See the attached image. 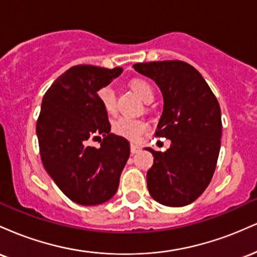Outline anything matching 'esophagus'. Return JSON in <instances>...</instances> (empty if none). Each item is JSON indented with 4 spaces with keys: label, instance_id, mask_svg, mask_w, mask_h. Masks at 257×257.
<instances>
[{
    "label": "esophagus",
    "instance_id": "esophagus-1",
    "mask_svg": "<svg viewBox=\"0 0 257 257\" xmlns=\"http://www.w3.org/2000/svg\"><path fill=\"white\" fill-rule=\"evenodd\" d=\"M139 151H140V146L135 145V144H132V145H131V152H132V155H135V153H138Z\"/></svg>",
    "mask_w": 257,
    "mask_h": 257
}]
</instances>
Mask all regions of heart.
Wrapping results in <instances>:
<instances>
[{
  "instance_id": "obj_1",
  "label": "heart",
  "mask_w": 257,
  "mask_h": 257,
  "mask_svg": "<svg viewBox=\"0 0 257 257\" xmlns=\"http://www.w3.org/2000/svg\"><path fill=\"white\" fill-rule=\"evenodd\" d=\"M131 87L139 98L146 104L151 102L155 98V90H153L152 85L144 79H135L131 83ZM98 96L104 110L107 113H114V111H116V95H114V90L112 89V87L110 85L102 87L98 91ZM146 131L147 124L144 120L126 118V117H120V118L114 120L113 124H112V132L114 134L128 139L131 141L138 140L140 135Z\"/></svg>"
}]
</instances>
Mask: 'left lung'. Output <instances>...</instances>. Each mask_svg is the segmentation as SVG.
<instances>
[{
  "mask_svg": "<svg viewBox=\"0 0 257 257\" xmlns=\"http://www.w3.org/2000/svg\"><path fill=\"white\" fill-rule=\"evenodd\" d=\"M157 83L163 112L155 135L172 141L166 152L153 155L147 188L156 202L184 206L194 202L210 184L221 146V110L216 96L192 65L180 60L133 65Z\"/></svg>",
  "mask_w": 257,
  "mask_h": 257,
  "instance_id": "8db88e82",
  "label": "left lung"
}]
</instances>
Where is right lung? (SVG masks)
<instances>
[{
  "label": "right lung",
  "instance_id": "obj_1",
  "mask_svg": "<svg viewBox=\"0 0 257 257\" xmlns=\"http://www.w3.org/2000/svg\"><path fill=\"white\" fill-rule=\"evenodd\" d=\"M77 65L53 82L46 91L36 133L41 159L53 181L72 202L98 205L116 193L131 146L112 134L107 112L98 91L122 73ZM99 138V149L90 146Z\"/></svg>",
  "mask_w": 257,
  "mask_h": 257
}]
</instances>
